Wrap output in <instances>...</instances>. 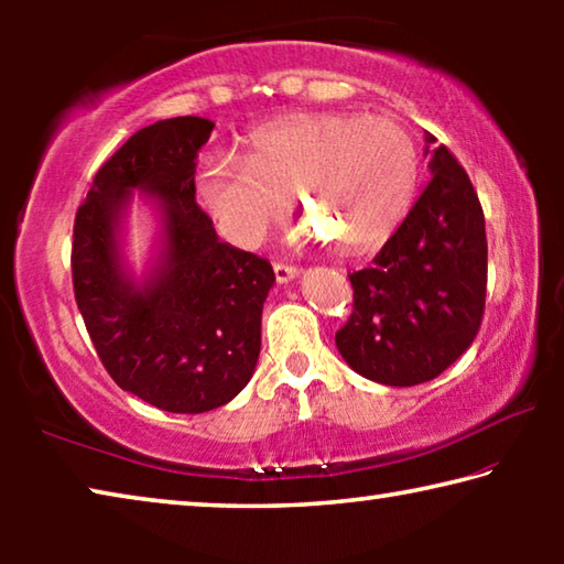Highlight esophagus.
<instances>
[{"label":"esophagus","mask_w":564,"mask_h":564,"mask_svg":"<svg viewBox=\"0 0 564 564\" xmlns=\"http://www.w3.org/2000/svg\"><path fill=\"white\" fill-rule=\"evenodd\" d=\"M273 273H275V281H279V283H289L293 279H299L301 269H295V265H285V263H275Z\"/></svg>","instance_id":"obj_1"}]
</instances>
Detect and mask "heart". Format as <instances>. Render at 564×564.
<instances>
[{
  "instance_id": "b5f03b06",
  "label": "heart",
  "mask_w": 564,
  "mask_h": 564,
  "mask_svg": "<svg viewBox=\"0 0 564 564\" xmlns=\"http://www.w3.org/2000/svg\"><path fill=\"white\" fill-rule=\"evenodd\" d=\"M420 156L398 121L362 113H293L261 127L243 156L212 154L196 171L198 202L238 246H259L299 198L311 238L362 253L413 206Z\"/></svg>"
}]
</instances>
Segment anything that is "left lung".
I'll return each mask as SVG.
<instances>
[{
  "mask_svg": "<svg viewBox=\"0 0 564 564\" xmlns=\"http://www.w3.org/2000/svg\"><path fill=\"white\" fill-rule=\"evenodd\" d=\"M425 133L423 194L370 269L350 273L352 313L336 333L343 360L383 386L425 383L477 336L488 285L485 216L465 169Z\"/></svg>",
  "mask_w": 564,
  "mask_h": 564,
  "instance_id": "obj_1",
  "label": "left lung"
}]
</instances>
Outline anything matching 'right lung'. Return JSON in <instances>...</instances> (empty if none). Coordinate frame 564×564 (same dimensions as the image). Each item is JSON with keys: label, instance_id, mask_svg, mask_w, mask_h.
Segmentation results:
<instances>
[{"label": "right lung", "instance_id": "obj_1", "mask_svg": "<svg viewBox=\"0 0 564 564\" xmlns=\"http://www.w3.org/2000/svg\"><path fill=\"white\" fill-rule=\"evenodd\" d=\"M214 121L139 129L104 164L74 221L72 279L94 348L117 386L166 413H206L246 388L261 352L271 263L218 238L196 204V154ZM133 197L158 218L141 276L122 243Z\"/></svg>", "mask_w": 564, "mask_h": 564}]
</instances>
